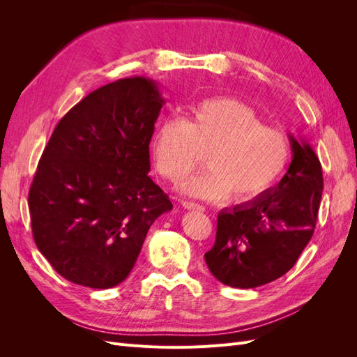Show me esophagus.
I'll list each match as a JSON object with an SVG mask.
<instances>
[{
  "instance_id": "obj_1",
  "label": "esophagus",
  "mask_w": 357,
  "mask_h": 357,
  "mask_svg": "<svg viewBox=\"0 0 357 357\" xmlns=\"http://www.w3.org/2000/svg\"><path fill=\"white\" fill-rule=\"evenodd\" d=\"M181 204H183V207L185 208H188V210H198V211H204V207L202 205H199V204H197V202H192V201H181Z\"/></svg>"
}]
</instances>
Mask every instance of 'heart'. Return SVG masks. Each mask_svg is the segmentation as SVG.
<instances>
[{"label": "heart", "mask_w": 357, "mask_h": 357, "mask_svg": "<svg viewBox=\"0 0 357 357\" xmlns=\"http://www.w3.org/2000/svg\"><path fill=\"white\" fill-rule=\"evenodd\" d=\"M207 152L208 168L189 177L181 188L192 197L236 202L264 193L287 167L291 146L280 129L264 125L252 107L218 98L198 104L189 121L164 119L153 139L155 167L176 180L195 168Z\"/></svg>", "instance_id": "1"}]
</instances>
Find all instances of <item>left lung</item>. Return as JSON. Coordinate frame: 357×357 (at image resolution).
I'll use <instances>...</instances> for the list:
<instances>
[{
	"label": "left lung",
	"mask_w": 357,
	"mask_h": 357,
	"mask_svg": "<svg viewBox=\"0 0 357 357\" xmlns=\"http://www.w3.org/2000/svg\"><path fill=\"white\" fill-rule=\"evenodd\" d=\"M290 167L255 199L222 210L211 250L204 255L220 283L252 289L284 275L310 243L323 192L320 160L304 139L289 135Z\"/></svg>",
	"instance_id": "left-lung-1"
}]
</instances>
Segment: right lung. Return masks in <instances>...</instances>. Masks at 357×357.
<instances>
[{
    "label": "right lung",
    "instance_id": "add662e5",
    "mask_svg": "<svg viewBox=\"0 0 357 357\" xmlns=\"http://www.w3.org/2000/svg\"><path fill=\"white\" fill-rule=\"evenodd\" d=\"M164 102L153 80L121 79L84 96L53 131L28 205L38 250L68 282L122 283L150 226L172 208L147 176Z\"/></svg>",
    "mask_w": 357,
    "mask_h": 357
}]
</instances>
